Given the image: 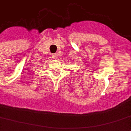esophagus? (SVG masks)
Wrapping results in <instances>:
<instances>
[{
    "label": "esophagus",
    "instance_id": "1",
    "mask_svg": "<svg viewBox=\"0 0 131 131\" xmlns=\"http://www.w3.org/2000/svg\"><path fill=\"white\" fill-rule=\"evenodd\" d=\"M52 57H53L54 59H57V53L52 54Z\"/></svg>",
    "mask_w": 131,
    "mask_h": 131
}]
</instances>
